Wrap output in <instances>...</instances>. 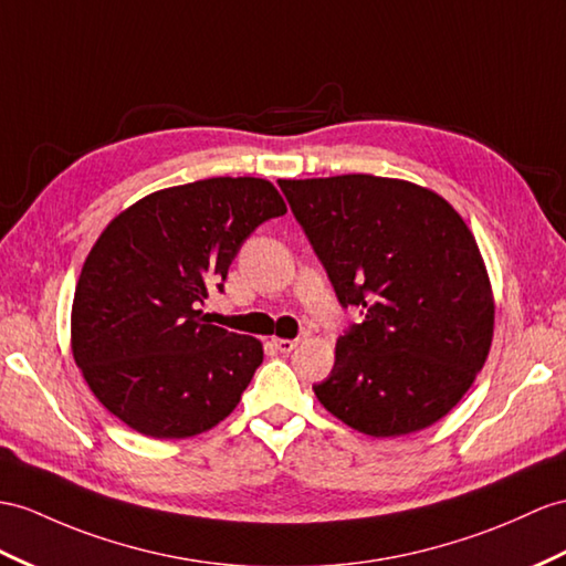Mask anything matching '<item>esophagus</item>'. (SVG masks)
Here are the masks:
<instances>
[{"label": "esophagus", "instance_id": "obj_1", "mask_svg": "<svg viewBox=\"0 0 566 566\" xmlns=\"http://www.w3.org/2000/svg\"><path fill=\"white\" fill-rule=\"evenodd\" d=\"M271 343H273V348L279 350V353H283V355L293 353L297 348V340H293V338H273Z\"/></svg>", "mask_w": 566, "mask_h": 566}]
</instances>
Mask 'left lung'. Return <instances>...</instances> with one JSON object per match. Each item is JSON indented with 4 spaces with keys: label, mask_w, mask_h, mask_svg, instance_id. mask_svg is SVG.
<instances>
[{
    "label": "left lung",
    "mask_w": 566,
    "mask_h": 566,
    "mask_svg": "<svg viewBox=\"0 0 566 566\" xmlns=\"http://www.w3.org/2000/svg\"><path fill=\"white\" fill-rule=\"evenodd\" d=\"M343 307L365 322L336 340L314 394L369 437L442 420L473 387L494 334V295L473 232L437 191L377 175L281 179Z\"/></svg>",
    "instance_id": "obj_1"
}]
</instances>
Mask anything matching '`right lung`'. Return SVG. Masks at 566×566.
Segmentation results:
<instances>
[{"label": "right lung", "instance_id": "obj_1", "mask_svg": "<svg viewBox=\"0 0 566 566\" xmlns=\"http://www.w3.org/2000/svg\"><path fill=\"white\" fill-rule=\"evenodd\" d=\"M285 201L269 179L209 177L154 191L95 240L72 305V353L93 396L132 430L187 439L226 420L264 360L252 336L199 310L242 242Z\"/></svg>", "mask_w": 566, "mask_h": 566}]
</instances>
